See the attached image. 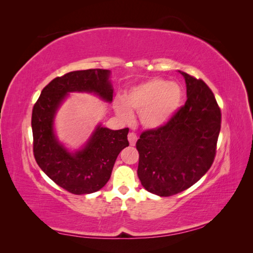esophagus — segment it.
<instances>
[{
	"instance_id": "obj_1",
	"label": "esophagus",
	"mask_w": 253,
	"mask_h": 253,
	"mask_svg": "<svg viewBox=\"0 0 253 253\" xmlns=\"http://www.w3.org/2000/svg\"><path fill=\"white\" fill-rule=\"evenodd\" d=\"M127 139L129 141V144L131 145H135L136 141H137V136L135 133H128L127 135Z\"/></svg>"
}]
</instances>
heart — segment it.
Listing matches in <instances>:
<instances>
[{
    "instance_id": "1",
    "label": "heart",
    "mask_w": 253,
    "mask_h": 253,
    "mask_svg": "<svg viewBox=\"0 0 253 253\" xmlns=\"http://www.w3.org/2000/svg\"><path fill=\"white\" fill-rule=\"evenodd\" d=\"M182 98L178 83L152 78L128 89L125 100L115 99L114 110L125 122H132L135 112L139 114L140 125L144 128L158 129L172 120L180 109Z\"/></svg>"
}]
</instances>
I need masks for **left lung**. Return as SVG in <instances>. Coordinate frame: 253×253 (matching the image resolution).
<instances>
[{"mask_svg":"<svg viewBox=\"0 0 253 253\" xmlns=\"http://www.w3.org/2000/svg\"><path fill=\"white\" fill-rule=\"evenodd\" d=\"M178 72L186 82L185 106L164 127L143 132L136 143L141 185L158 196L185 191L208 172L220 131V110L211 89Z\"/></svg>","mask_w":253,"mask_h":253,"instance_id":"obj_1","label":"left lung"}]
</instances>
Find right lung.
<instances>
[{"label": "right lung", "instance_id": "obj_1", "mask_svg": "<svg viewBox=\"0 0 253 253\" xmlns=\"http://www.w3.org/2000/svg\"><path fill=\"white\" fill-rule=\"evenodd\" d=\"M111 71L68 73L45 86L33 110L32 127L37 164L58 186L77 195L94 193L109 181L119 153L128 147V128L114 129L98 124L87 141L71 150L60 141L55 127L57 113L71 93H87L113 101Z\"/></svg>", "mask_w": 253, "mask_h": 253}]
</instances>
